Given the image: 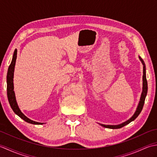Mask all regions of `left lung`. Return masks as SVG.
Wrapping results in <instances>:
<instances>
[{
	"label": "left lung",
	"mask_w": 157,
	"mask_h": 157,
	"mask_svg": "<svg viewBox=\"0 0 157 157\" xmlns=\"http://www.w3.org/2000/svg\"><path fill=\"white\" fill-rule=\"evenodd\" d=\"M140 61H142V64H143V90H142V93L141 95V98H140V101L139 102L138 106L137 108V110L135 112L134 115H133L131 118H130L128 121L121 123V124L119 125H103V124H101L102 126L105 127V128H110V129H119V128H121L122 127L125 126L126 125H128V123H129L130 122H132V121L137 117L140 115V113H141L142 110L143 109V106H144V101H145V98L146 94H147V91H148V83H147V80H146V67H145V63L143 61V59L141 57H139Z\"/></svg>",
	"instance_id": "8db88e82"
}]
</instances>
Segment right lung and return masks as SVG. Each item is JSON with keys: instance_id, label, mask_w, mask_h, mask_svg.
Returning <instances> with one entry per match:
<instances>
[{"instance_id": "right-lung-1", "label": "right lung", "mask_w": 157, "mask_h": 157, "mask_svg": "<svg viewBox=\"0 0 157 157\" xmlns=\"http://www.w3.org/2000/svg\"><path fill=\"white\" fill-rule=\"evenodd\" d=\"M17 51L15 50L14 52V54H13L12 61L11 63V65H9V69H8V73H7V76H6V82H7V97L9 102V104L11 105L13 111H14L16 115H17L19 117H21L22 119L24 120L25 121L32 123V124H36V125H41L43 124L42 123H38L32 121V120L29 119L27 117L25 116L23 114V113L20 111L19 108L18 107L17 103L16 102L15 99V92L13 91V73H14V69H15V62H16V59H17Z\"/></svg>"}]
</instances>
